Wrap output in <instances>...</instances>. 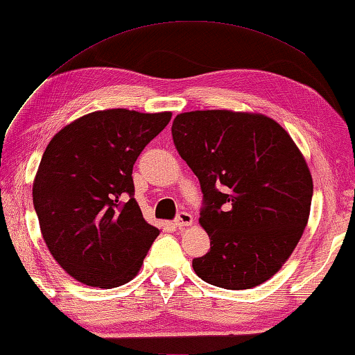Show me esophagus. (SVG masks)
Returning <instances> with one entry per match:
<instances>
[{
  "label": "esophagus",
  "instance_id": "esophagus-1",
  "mask_svg": "<svg viewBox=\"0 0 355 355\" xmlns=\"http://www.w3.org/2000/svg\"><path fill=\"white\" fill-rule=\"evenodd\" d=\"M191 224H193V215H189V213H187V211L180 213V215L177 216V219H175V226L178 229H183V227H187V226H191Z\"/></svg>",
  "mask_w": 355,
  "mask_h": 355
}]
</instances>
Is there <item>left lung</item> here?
Masks as SVG:
<instances>
[{"label":"left lung","instance_id":"obj_1","mask_svg":"<svg viewBox=\"0 0 355 355\" xmlns=\"http://www.w3.org/2000/svg\"><path fill=\"white\" fill-rule=\"evenodd\" d=\"M172 136L205 200L199 223L210 251L193 261L196 275L230 291L266 283L308 224L313 178L302 151L279 123L257 112H184Z\"/></svg>","mask_w":355,"mask_h":355}]
</instances>
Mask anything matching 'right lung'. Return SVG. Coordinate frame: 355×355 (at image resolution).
<instances>
[{
	"instance_id": "obj_1",
	"label": "right lung",
	"mask_w": 355,
	"mask_h": 355,
	"mask_svg": "<svg viewBox=\"0 0 355 355\" xmlns=\"http://www.w3.org/2000/svg\"><path fill=\"white\" fill-rule=\"evenodd\" d=\"M171 118V112L96 110L49 142L33 204L50 254L78 283L112 289L139 273L159 229L134 199L132 167Z\"/></svg>"
}]
</instances>
